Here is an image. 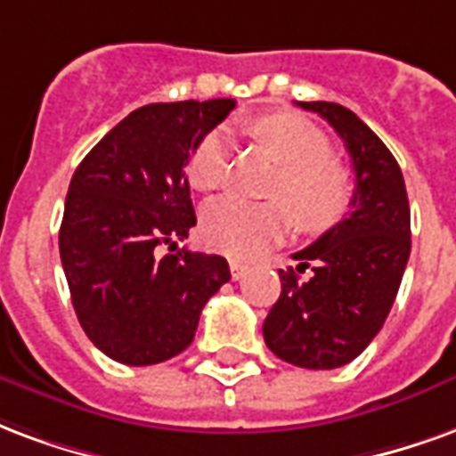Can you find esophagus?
Wrapping results in <instances>:
<instances>
[{
	"mask_svg": "<svg viewBox=\"0 0 456 456\" xmlns=\"http://www.w3.org/2000/svg\"><path fill=\"white\" fill-rule=\"evenodd\" d=\"M245 272H248V265H242V262L231 260V277L235 279V281L245 277Z\"/></svg>",
	"mask_w": 456,
	"mask_h": 456,
	"instance_id": "34e87169",
	"label": "esophagus"
}]
</instances>
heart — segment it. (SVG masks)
Instances as JSON below:
<instances>
[{
  "label": "heart",
  "instance_id": "obj_1",
  "mask_svg": "<svg viewBox=\"0 0 456 456\" xmlns=\"http://www.w3.org/2000/svg\"><path fill=\"white\" fill-rule=\"evenodd\" d=\"M255 142L277 159L279 177L272 196L281 199L301 231H323L340 221L350 206L347 169L330 155V141L321 128L297 114H267L248 126ZM228 133L204 135L191 151L187 177L199 191L221 187L228 172ZM289 228L281 204H250L240 196H221L204 208L201 235L208 248L231 257H252L279 240Z\"/></svg>",
  "mask_w": 456,
  "mask_h": 456
}]
</instances>
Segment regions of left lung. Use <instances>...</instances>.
<instances>
[{
  "mask_svg": "<svg viewBox=\"0 0 456 456\" xmlns=\"http://www.w3.org/2000/svg\"><path fill=\"white\" fill-rule=\"evenodd\" d=\"M340 135L354 169L347 218L279 269L281 294L262 335L279 360L304 369H335L360 357L396 301L411 255V206L396 158L377 133L333 102H298ZM312 269L305 280L298 271Z\"/></svg>",
  "mask_w": 456,
  "mask_h": 456,
  "instance_id": "left-lung-1",
  "label": "left lung"
}]
</instances>
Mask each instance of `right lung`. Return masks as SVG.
Listing matches in <instances>:
<instances>
[{"instance_id": "obj_1", "label": "right lung", "mask_w": 456, "mask_h": 456, "mask_svg": "<svg viewBox=\"0 0 456 456\" xmlns=\"http://www.w3.org/2000/svg\"><path fill=\"white\" fill-rule=\"evenodd\" d=\"M232 109L235 99L141 106L72 175L60 260L82 330L111 360L148 367L187 350L231 279L221 255L175 248L196 225L184 167Z\"/></svg>"}]
</instances>
